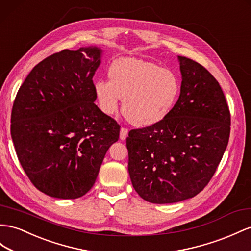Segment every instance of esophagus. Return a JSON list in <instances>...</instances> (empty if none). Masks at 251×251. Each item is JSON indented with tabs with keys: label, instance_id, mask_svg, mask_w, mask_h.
Masks as SVG:
<instances>
[{
	"label": "esophagus",
	"instance_id": "esophagus-1",
	"mask_svg": "<svg viewBox=\"0 0 251 251\" xmlns=\"http://www.w3.org/2000/svg\"><path fill=\"white\" fill-rule=\"evenodd\" d=\"M127 133H128V130L127 128H126V127H121L120 128V139L121 140H125L126 138V136H127Z\"/></svg>",
	"mask_w": 251,
	"mask_h": 251
}]
</instances>
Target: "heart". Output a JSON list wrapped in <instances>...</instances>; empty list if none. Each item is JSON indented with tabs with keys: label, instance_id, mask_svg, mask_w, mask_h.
<instances>
[{
	"label": "heart",
	"instance_id": "1",
	"mask_svg": "<svg viewBox=\"0 0 251 251\" xmlns=\"http://www.w3.org/2000/svg\"><path fill=\"white\" fill-rule=\"evenodd\" d=\"M109 80L94 83V94L100 111L113 115L119 110L137 127H146L164 120L173 109L180 93L176 74L157 64L133 57L113 61L107 71Z\"/></svg>",
	"mask_w": 251,
	"mask_h": 251
}]
</instances>
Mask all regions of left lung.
<instances>
[{"label": "left lung", "instance_id": "obj_1", "mask_svg": "<svg viewBox=\"0 0 251 251\" xmlns=\"http://www.w3.org/2000/svg\"><path fill=\"white\" fill-rule=\"evenodd\" d=\"M179 98L158 124L128 132V174L141 199L172 204L204 189L228 145L230 112L216 79L178 56Z\"/></svg>", "mask_w": 251, "mask_h": 251}]
</instances>
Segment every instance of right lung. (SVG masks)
Segmentation results:
<instances>
[{
    "instance_id": "right-lung-1",
    "label": "right lung",
    "mask_w": 251,
    "mask_h": 251,
    "mask_svg": "<svg viewBox=\"0 0 251 251\" xmlns=\"http://www.w3.org/2000/svg\"><path fill=\"white\" fill-rule=\"evenodd\" d=\"M97 46L64 50L38 63L20 87L11 138L20 164L38 190L74 200L91 190L120 126L95 104Z\"/></svg>"
}]
</instances>
